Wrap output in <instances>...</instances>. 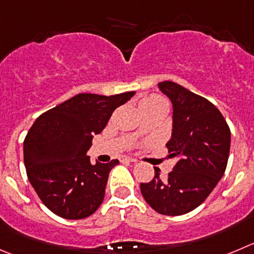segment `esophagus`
<instances>
[{
  "label": "esophagus",
  "instance_id": "1",
  "mask_svg": "<svg viewBox=\"0 0 254 254\" xmlns=\"http://www.w3.org/2000/svg\"><path fill=\"white\" fill-rule=\"evenodd\" d=\"M122 162H127V163H136V159L135 158H131V156H123Z\"/></svg>",
  "mask_w": 254,
  "mask_h": 254
}]
</instances>
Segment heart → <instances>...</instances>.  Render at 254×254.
Segmentation results:
<instances>
[{
    "label": "heart",
    "instance_id": "heart-1",
    "mask_svg": "<svg viewBox=\"0 0 254 254\" xmlns=\"http://www.w3.org/2000/svg\"><path fill=\"white\" fill-rule=\"evenodd\" d=\"M163 101H165L164 99L160 98V96H156V95H153V96H149V98L144 99L143 101L140 103L141 104H155V103H163Z\"/></svg>",
    "mask_w": 254,
    "mask_h": 254
}]
</instances>
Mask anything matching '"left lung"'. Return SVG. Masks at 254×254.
Segmentation results:
<instances>
[{"label": "left lung", "instance_id": "obj_1", "mask_svg": "<svg viewBox=\"0 0 254 254\" xmlns=\"http://www.w3.org/2000/svg\"><path fill=\"white\" fill-rule=\"evenodd\" d=\"M173 105L168 158L175 165L167 178L159 168L149 183H140L144 199L155 212L181 215L195 209L222 179L231 148V130L207 99L173 81L158 84Z\"/></svg>", "mask_w": 254, "mask_h": 254}]
</instances>
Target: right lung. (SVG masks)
Returning <instances> with one entry per match:
<instances>
[{
	"label": "right lung",
	"mask_w": 254,
	"mask_h": 254,
	"mask_svg": "<svg viewBox=\"0 0 254 254\" xmlns=\"http://www.w3.org/2000/svg\"><path fill=\"white\" fill-rule=\"evenodd\" d=\"M134 95H75L40 115L28 130L23 141L28 181L52 213L82 219L100 207L109 173L119 160L91 164L87 150L113 111Z\"/></svg>",
	"instance_id": "1"
}]
</instances>
